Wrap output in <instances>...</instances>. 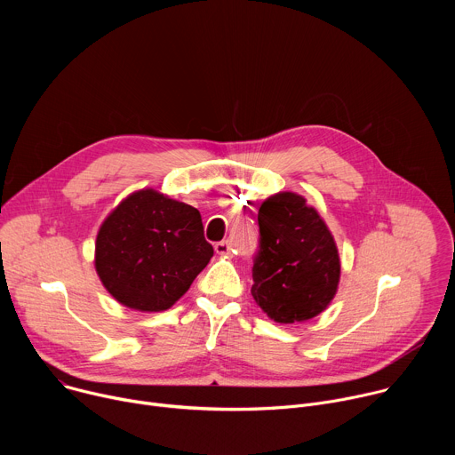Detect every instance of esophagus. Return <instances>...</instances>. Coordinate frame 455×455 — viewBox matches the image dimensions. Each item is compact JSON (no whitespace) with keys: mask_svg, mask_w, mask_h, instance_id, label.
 Here are the masks:
<instances>
[{"mask_svg":"<svg viewBox=\"0 0 455 455\" xmlns=\"http://www.w3.org/2000/svg\"><path fill=\"white\" fill-rule=\"evenodd\" d=\"M214 248L220 255H230V243L228 241H220V243H216Z\"/></svg>","mask_w":455,"mask_h":455,"instance_id":"esophagus-1","label":"esophagus"}]
</instances>
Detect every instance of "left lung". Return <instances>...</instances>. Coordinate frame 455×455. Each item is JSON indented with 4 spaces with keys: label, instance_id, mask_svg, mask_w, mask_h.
Returning <instances> with one entry per match:
<instances>
[{
    "label": "left lung",
    "instance_id": "left-lung-1",
    "mask_svg": "<svg viewBox=\"0 0 455 455\" xmlns=\"http://www.w3.org/2000/svg\"><path fill=\"white\" fill-rule=\"evenodd\" d=\"M257 221L251 297L279 323L316 316L330 306L340 281V257L328 225L295 192L263 202Z\"/></svg>",
    "mask_w": 455,
    "mask_h": 455
}]
</instances>
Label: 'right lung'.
<instances>
[{
    "instance_id": "right-lung-1",
    "label": "right lung",
    "mask_w": 455,
    "mask_h": 455,
    "mask_svg": "<svg viewBox=\"0 0 455 455\" xmlns=\"http://www.w3.org/2000/svg\"><path fill=\"white\" fill-rule=\"evenodd\" d=\"M212 255L198 209L142 188L100 225L95 270L120 304L164 311L190 288Z\"/></svg>"
}]
</instances>
